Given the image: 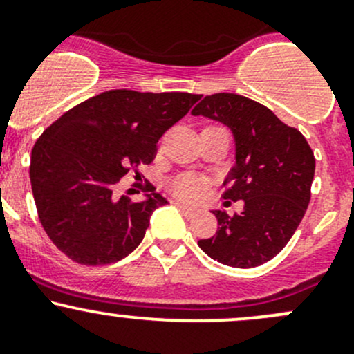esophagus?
Masks as SVG:
<instances>
[{"mask_svg": "<svg viewBox=\"0 0 354 354\" xmlns=\"http://www.w3.org/2000/svg\"><path fill=\"white\" fill-rule=\"evenodd\" d=\"M174 205H176L177 208L180 209V212L184 213L185 216H192V215H194V213H196V209H194V208H191V206H185V205H182V203H178V201L174 203Z\"/></svg>", "mask_w": 354, "mask_h": 354, "instance_id": "obj_1", "label": "esophagus"}]
</instances>
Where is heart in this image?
Listing matches in <instances>:
<instances>
[{
	"label": "heart",
	"mask_w": 354,
	"mask_h": 354,
	"mask_svg": "<svg viewBox=\"0 0 354 354\" xmlns=\"http://www.w3.org/2000/svg\"><path fill=\"white\" fill-rule=\"evenodd\" d=\"M208 189V182L194 174H182L170 182V191L174 196L184 201H199Z\"/></svg>",
	"instance_id": "heart-1"
}]
</instances>
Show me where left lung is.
Masks as SVG:
<instances>
[{
	"mask_svg": "<svg viewBox=\"0 0 354 354\" xmlns=\"http://www.w3.org/2000/svg\"><path fill=\"white\" fill-rule=\"evenodd\" d=\"M194 117L222 122L236 141V165L223 199H243L239 215L215 209L218 230L198 246L213 260L253 268L281 253L303 220L311 196L315 156L304 136L263 104L232 93L205 96Z\"/></svg>",
	"mask_w": 354,
	"mask_h": 354,
	"instance_id": "obj_1",
	"label": "left lung"
}]
</instances>
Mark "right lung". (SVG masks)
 Returning a JSON list of instances; mask_svg holds the SVG:
<instances>
[{
	"mask_svg": "<svg viewBox=\"0 0 354 354\" xmlns=\"http://www.w3.org/2000/svg\"><path fill=\"white\" fill-rule=\"evenodd\" d=\"M199 94L113 89L63 113L30 155V184L41 225L80 265H108L141 244L149 216L167 199L146 185L145 201L115 196L120 178L149 165L158 139Z\"/></svg>",
	"mask_w": 354,
	"mask_h": 354,
	"instance_id": "obj_1",
	"label": "right lung"
}]
</instances>
